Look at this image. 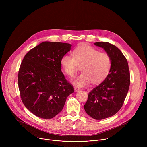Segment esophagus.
I'll return each mask as SVG.
<instances>
[{
  "mask_svg": "<svg viewBox=\"0 0 147 147\" xmlns=\"http://www.w3.org/2000/svg\"><path fill=\"white\" fill-rule=\"evenodd\" d=\"M80 90V88H78V87H74V91H76V92H77V91H79Z\"/></svg>",
  "mask_w": 147,
  "mask_h": 147,
  "instance_id": "1",
  "label": "esophagus"
}]
</instances>
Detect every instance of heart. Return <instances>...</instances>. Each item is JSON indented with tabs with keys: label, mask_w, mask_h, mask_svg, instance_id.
<instances>
[{
	"label": "heart",
	"mask_w": 147,
	"mask_h": 147,
	"mask_svg": "<svg viewBox=\"0 0 147 147\" xmlns=\"http://www.w3.org/2000/svg\"><path fill=\"white\" fill-rule=\"evenodd\" d=\"M71 56L65 55L60 60L63 72L69 77H73L81 66L82 72L73 81L78 87L88 85L91 81L94 84L102 82L110 73L112 59L109 55L99 52V50L87 44H82L76 47Z\"/></svg>",
	"instance_id": "obj_1"
}]
</instances>
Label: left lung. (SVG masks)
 <instances>
[{
  "label": "left lung",
  "mask_w": 147,
  "mask_h": 147,
  "mask_svg": "<svg viewBox=\"0 0 147 147\" xmlns=\"http://www.w3.org/2000/svg\"><path fill=\"white\" fill-rule=\"evenodd\" d=\"M112 59L109 74L99 85L91 90L84 105L86 113L96 120L111 117L121 109L130 84L128 62L120 50L107 42H98Z\"/></svg>",
  "instance_id": "1"
}]
</instances>
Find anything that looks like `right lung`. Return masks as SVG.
Listing matches in <instances>:
<instances>
[{
  "label": "right lung",
  "instance_id": "obj_1",
  "mask_svg": "<svg viewBox=\"0 0 147 147\" xmlns=\"http://www.w3.org/2000/svg\"><path fill=\"white\" fill-rule=\"evenodd\" d=\"M71 45L44 42L31 49L21 63L18 83L21 99L35 116L51 119L63 108L73 86L61 71L60 60Z\"/></svg>",
  "mask_w": 147,
  "mask_h": 147
}]
</instances>
